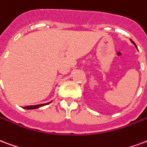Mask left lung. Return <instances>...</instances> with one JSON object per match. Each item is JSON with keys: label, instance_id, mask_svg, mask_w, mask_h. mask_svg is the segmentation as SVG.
Returning <instances> with one entry per match:
<instances>
[{"label": "left lung", "instance_id": "8db88e82", "mask_svg": "<svg viewBox=\"0 0 147 147\" xmlns=\"http://www.w3.org/2000/svg\"><path fill=\"white\" fill-rule=\"evenodd\" d=\"M130 41H131V42H132V43H133V45H135V47H136V49H137V46H136V44L134 43V41H133V40H130Z\"/></svg>", "mask_w": 147, "mask_h": 147}]
</instances>
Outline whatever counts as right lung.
Wrapping results in <instances>:
<instances>
[{
	"label": "right lung",
	"instance_id": "1",
	"mask_svg": "<svg viewBox=\"0 0 147 147\" xmlns=\"http://www.w3.org/2000/svg\"><path fill=\"white\" fill-rule=\"evenodd\" d=\"M50 102H48V103H45V104H39V105H36V106H24L23 107L24 109H38L40 107L43 106H45V105H48Z\"/></svg>",
	"mask_w": 147,
	"mask_h": 147
}]
</instances>
